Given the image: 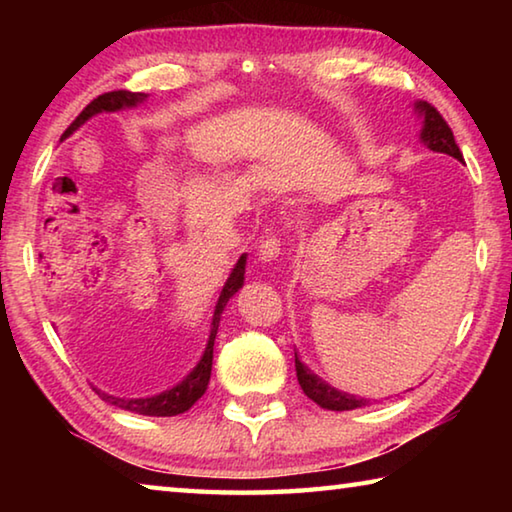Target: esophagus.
<instances>
[{
    "instance_id": "1",
    "label": "esophagus",
    "mask_w": 512,
    "mask_h": 512,
    "mask_svg": "<svg viewBox=\"0 0 512 512\" xmlns=\"http://www.w3.org/2000/svg\"><path fill=\"white\" fill-rule=\"evenodd\" d=\"M282 253V241L277 239L275 235H268L262 241H259V248H257V262L259 264H271L275 262L277 257Z\"/></svg>"
}]
</instances>
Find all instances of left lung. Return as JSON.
Instances as JSON below:
<instances>
[{
  "label": "left lung",
  "mask_w": 512,
  "mask_h": 512,
  "mask_svg": "<svg viewBox=\"0 0 512 512\" xmlns=\"http://www.w3.org/2000/svg\"><path fill=\"white\" fill-rule=\"evenodd\" d=\"M413 108H415V112H418V117L422 119L420 142L433 153L452 155V158L463 162V153H461V149H458L452 128L447 126L443 115H440V112L427 101H415ZM296 375H298L300 388L305 391L309 400H314L318 406H323V409H327V411H352V409H359V406L368 404V400H363V397L343 393V391H339V388L329 386L325 379L314 375V372H311L305 363L298 359V352H296Z\"/></svg>",
  "instance_id": "obj_1"
}]
</instances>
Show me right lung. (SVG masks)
<instances>
[{
    "mask_svg": "<svg viewBox=\"0 0 512 512\" xmlns=\"http://www.w3.org/2000/svg\"><path fill=\"white\" fill-rule=\"evenodd\" d=\"M146 99H149V94L128 92V90H115V92L101 94V97L94 99L90 106L74 119V124L67 128L65 135H72L74 131H79L85 121L101 115V112H117V110H126V108H137ZM244 273H246V253L237 259V264H235V268H232L230 277L223 284L219 300H216V307H214V316L210 323V336H207L205 350L196 366L183 377V381H178L176 386H171V388H167V391L151 395V397H115L110 393L99 391V388H94V391L99 393L101 400H106L112 406H119V409H124V411H131L137 415H153V418H171V415H180V413L192 409V406L201 400L203 393L207 391V384H210L214 339H216V332H219L221 314H223L225 305H228V300L235 296L241 287H244Z\"/></svg>",
    "mask_w": 512,
    "mask_h": 512,
    "instance_id": "obj_1",
    "label": "right lung"
}]
</instances>
